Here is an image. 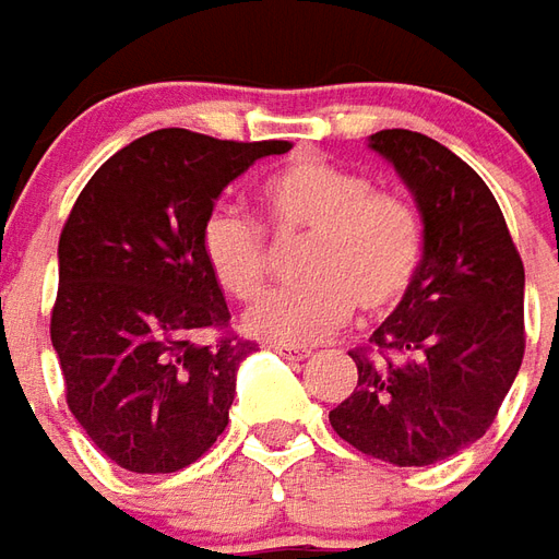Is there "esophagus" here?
Segmentation results:
<instances>
[{
  "label": "esophagus",
  "instance_id": "esophagus-1",
  "mask_svg": "<svg viewBox=\"0 0 559 559\" xmlns=\"http://www.w3.org/2000/svg\"><path fill=\"white\" fill-rule=\"evenodd\" d=\"M273 352H280L288 361H304V358H310V349H304V346H273Z\"/></svg>",
  "mask_w": 559,
  "mask_h": 559
}]
</instances>
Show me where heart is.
Segmentation results:
<instances>
[{"instance_id": "obj_1", "label": "heart", "mask_w": 559, "mask_h": 559, "mask_svg": "<svg viewBox=\"0 0 559 559\" xmlns=\"http://www.w3.org/2000/svg\"><path fill=\"white\" fill-rule=\"evenodd\" d=\"M276 231L310 235L300 259L304 286L276 288L243 316L249 336L273 346H307L343 328L352 310L385 316L413 288L425 228L409 201L373 192L367 177L319 156H298L261 186ZM210 276L231 298H255L267 276L259 223L219 207L201 225Z\"/></svg>"}]
</instances>
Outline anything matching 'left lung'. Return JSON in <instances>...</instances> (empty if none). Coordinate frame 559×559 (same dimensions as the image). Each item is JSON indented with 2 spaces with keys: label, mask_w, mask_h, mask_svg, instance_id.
Listing matches in <instances>:
<instances>
[{
  "label": "left lung",
  "mask_w": 559,
  "mask_h": 559,
  "mask_svg": "<svg viewBox=\"0 0 559 559\" xmlns=\"http://www.w3.org/2000/svg\"><path fill=\"white\" fill-rule=\"evenodd\" d=\"M425 225L413 288L355 352L358 388L331 427L370 457L427 466L493 425L524 358V264L497 198L449 146L409 129L370 134Z\"/></svg>",
  "instance_id": "obj_1"
}]
</instances>
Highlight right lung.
Instances as JSON below:
<instances>
[{
	"label": "right lung",
	"instance_id": "add662e5",
	"mask_svg": "<svg viewBox=\"0 0 559 559\" xmlns=\"http://www.w3.org/2000/svg\"><path fill=\"white\" fill-rule=\"evenodd\" d=\"M288 150L159 129L114 153L74 201L59 235L50 343L71 415L122 469L177 473L228 425L255 343H198L228 322L201 225L249 165Z\"/></svg>",
	"mask_w": 559,
	"mask_h": 559
}]
</instances>
